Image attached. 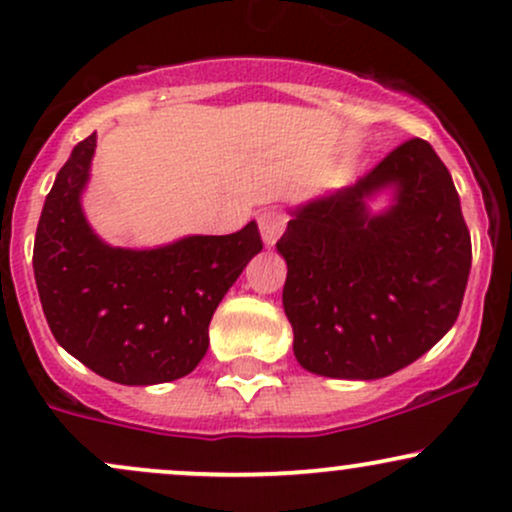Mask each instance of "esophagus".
<instances>
[{"label": "esophagus", "instance_id": "esophagus-1", "mask_svg": "<svg viewBox=\"0 0 512 512\" xmlns=\"http://www.w3.org/2000/svg\"><path fill=\"white\" fill-rule=\"evenodd\" d=\"M286 221H289V216H286L284 209H279V207L264 209L262 214L257 216V223H260V233H262L264 243L274 245L276 240H279L281 233H284Z\"/></svg>", "mask_w": 512, "mask_h": 512}]
</instances>
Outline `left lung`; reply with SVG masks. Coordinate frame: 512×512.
I'll return each instance as SVG.
<instances>
[{
  "instance_id": "left-lung-1",
  "label": "left lung",
  "mask_w": 512,
  "mask_h": 512,
  "mask_svg": "<svg viewBox=\"0 0 512 512\" xmlns=\"http://www.w3.org/2000/svg\"><path fill=\"white\" fill-rule=\"evenodd\" d=\"M398 187L385 215L365 199ZM293 354L327 378L375 380L424 356L460 315L472 238L431 144L407 139L354 187L298 209L276 243Z\"/></svg>"
}]
</instances>
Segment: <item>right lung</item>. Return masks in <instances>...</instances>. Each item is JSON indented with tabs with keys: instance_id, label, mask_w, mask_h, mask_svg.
<instances>
[{
	"instance_id": "1",
	"label": "right lung",
	"mask_w": 512,
	"mask_h": 512,
	"mask_svg": "<svg viewBox=\"0 0 512 512\" xmlns=\"http://www.w3.org/2000/svg\"><path fill=\"white\" fill-rule=\"evenodd\" d=\"M96 134L57 173L33 245V272L52 334L69 354L122 385H156L192 373L209 346V322L252 257L257 223L231 236H190L158 250L110 248L88 228L79 195Z\"/></svg>"
}]
</instances>
